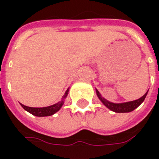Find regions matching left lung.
I'll return each mask as SVG.
<instances>
[{
  "mask_svg": "<svg viewBox=\"0 0 159 159\" xmlns=\"http://www.w3.org/2000/svg\"><path fill=\"white\" fill-rule=\"evenodd\" d=\"M147 93H148V90H147V92L144 94L143 96L140 97V99H138V100H133V101H129V102H124V103H113V102L108 101L104 97L101 96L100 92L96 89L97 96L100 99V101L104 104V106H106L111 111H112L114 112H117V113L130 112V111H132L134 109H136L137 107H139L140 104L143 102L144 100L146 99Z\"/></svg>",
  "mask_w": 159,
  "mask_h": 159,
  "instance_id": "obj_1",
  "label": "left lung"
}]
</instances>
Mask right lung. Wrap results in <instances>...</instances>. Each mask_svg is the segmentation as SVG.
<instances>
[{
    "label": "right lung",
    "mask_w": 159,
    "mask_h": 159,
    "mask_svg": "<svg viewBox=\"0 0 159 159\" xmlns=\"http://www.w3.org/2000/svg\"><path fill=\"white\" fill-rule=\"evenodd\" d=\"M68 93H69V89L66 90L65 94L63 95L62 100L59 101L58 103L54 104V105H52L50 107H26L23 104H20L21 107L25 109V111H27L28 112L31 113L34 116L36 117H48V116H52L54 113H56L57 111H59L60 110V108L63 107V105L65 103V100L66 98L68 95Z\"/></svg>",
    "instance_id": "1"
}]
</instances>
